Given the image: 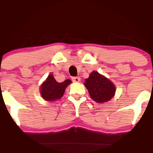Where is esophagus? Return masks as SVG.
Instances as JSON below:
<instances>
[{
  "label": "esophagus",
  "instance_id": "obj_1",
  "mask_svg": "<svg viewBox=\"0 0 153 153\" xmlns=\"http://www.w3.org/2000/svg\"><path fill=\"white\" fill-rule=\"evenodd\" d=\"M72 80H73V82H80V78L79 76H75V77L72 78Z\"/></svg>",
  "mask_w": 153,
  "mask_h": 153
}]
</instances>
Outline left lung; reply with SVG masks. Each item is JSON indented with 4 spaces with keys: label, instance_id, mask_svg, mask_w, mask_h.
Segmentation results:
<instances>
[{
    "label": "left lung",
    "instance_id": "1",
    "mask_svg": "<svg viewBox=\"0 0 153 153\" xmlns=\"http://www.w3.org/2000/svg\"><path fill=\"white\" fill-rule=\"evenodd\" d=\"M84 85L88 91L91 98L100 104L111 100L116 93L114 84L97 71L90 73L88 78L85 79Z\"/></svg>",
    "mask_w": 153,
    "mask_h": 153
}]
</instances>
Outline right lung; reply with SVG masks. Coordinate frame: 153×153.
I'll use <instances>...</instances> for the list:
<instances>
[{"instance_id":"1","label":"right lung","mask_w":153,"mask_h":153,"mask_svg":"<svg viewBox=\"0 0 153 153\" xmlns=\"http://www.w3.org/2000/svg\"><path fill=\"white\" fill-rule=\"evenodd\" d=\"M72 81L68 79L64 82H57L53 74H49L46 80L41 84L40 93L43 99L47 101H55L62 97L65 88Z\"/></svg>"}]
</instances>
